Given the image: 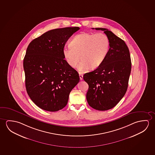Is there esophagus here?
<instances>
[{"label": "esophagus", "mask_w": 155, "mask_h": 155, "mask_svg": "<svg viewBox=\"0 0 155 155\" xmlns=\"http://www.w3.org/2000/svg\"><path fill=\"white\" fill-rule=\"evenodd\" d=\"M79 78H80V80L81 81V80H83V74H79Z\"/></svg>", "instance_id": "obj_1"}]
</instances>
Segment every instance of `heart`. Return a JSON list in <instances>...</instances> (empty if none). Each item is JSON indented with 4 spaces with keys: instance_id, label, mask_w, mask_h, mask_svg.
<instances>
[{
    "instance_id": "1",
    "label": "heart",
    "mask_w": 155,
    "mask_h": 155,
    "mask_svg": "<svg viewBox=\"0 0 155 155\" xmlns=\"http://www.w3.org/2000/svg\"><path fill=\"white\" fill-rule=\"evenodd\" d=\"M69 45L63 49L65 60L72 68L76 67L81 60L78 69L83 72L88 68L95 69L103 63L110 49V41L105 34L82 33L74 36Z\"/></svg>"
}]
</instances>
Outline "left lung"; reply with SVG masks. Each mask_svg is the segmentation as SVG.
<instances>
[{
	"instance_id": "left-lung-1",
	"label": "left lung",
	"mask_w": 155,
	"mask_h": 155,
	"mask_svg": "<svg viewBox=\"0 0 155 155\" xmlns=\"http://www.w3.org/2000/svg\"><path fill=\"white\" fill-rule=\"evenodd\" d=\"M95 29L103 31L108 36L110 49L103 63L95 70L84 74L83 79L88 85L86 93L88 105L96 110H107L115 107L126 92L131 58L124 40L108 29Z\"/></svg>"
}]
</instances>
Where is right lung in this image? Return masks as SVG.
<instances>
[{
	"instance_id": "right-lung-1",
	"label": "right lung",
	"mask_w": 155,
	"mask_h": 155,
	"mask_svg": "<svg viewBox=\"0 0 155 155\" xmlns=\"http://www.w3.org/2000/svg\"><path fill=\"white\" fill-rule=\"evenodd\" d=\"M78 27L50 30L29 43L24 59L27 92L34 104L49 112L62 110L79 81V74L63 54L67 41Z\"/></svg>"
}]
</instances>
